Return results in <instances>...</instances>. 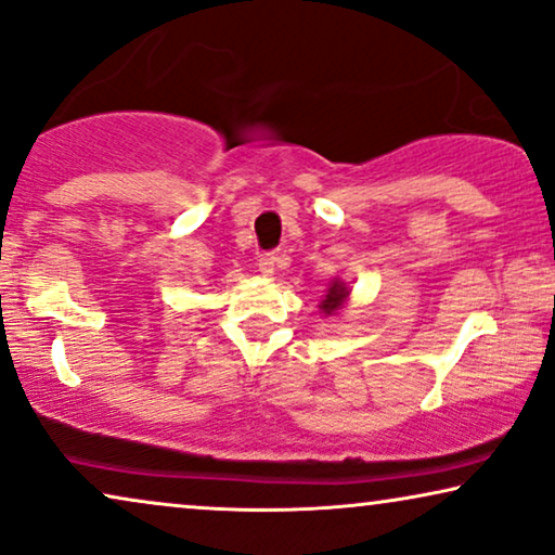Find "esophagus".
Here are the masks:
<instances>
[{"label":"esophagus","instance_id":"1","mask_svg":"<svg viewBox=\"0 0 555 555\" xmlns=\"http://www.w3.org/2000/svg\"><path fill=\"white\" fill-rule=\"evenodd\" d=\"M276 266H279V256L266 254L258 258V271H261L263 276H273V273H276Z\"/></svg>","mask_w":555,"mask_h":555}]
</instances>
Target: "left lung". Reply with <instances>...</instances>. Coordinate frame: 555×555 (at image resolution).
<instances>
[{"mask_svg": "<svg viewBox=\"0 0 555 555\" xmlns=\"http://www.w3.org/2000/svg\"><path fill=\"white\" fill-rule=\"evenodd\" d=\"M350 284L343 282V279H332L330 282V289L324 294V299L320 301V314L324 317H337L343 312V307L347 305V299H350Z\"/></svg>", "mask_w": 555, "mask_h": 555, "instance_id": "1", "label": "left lung"}]
</instances>
